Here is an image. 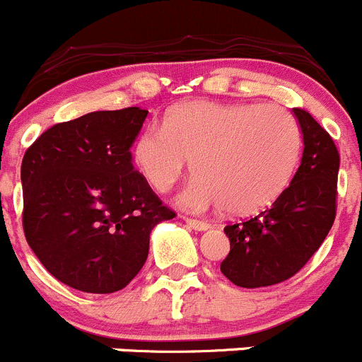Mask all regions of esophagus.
<instances>
[{
    "label": "esophagus",
    "instance_id": "esophagus-1",
    "mask_svg": "<svg viewBox=\"0 0 362 362\" xmlns=\"http://www.w3.org/2000/svg\"><path fill=\"white\" fill-rule=\"evenodd\" d=\"M185 221H186V225L188 226H192L193 230H197V232H204V230H207L209 226V223L207 221H202V219H193V218H185Z\"/></svg>",
    "mask_w": 362,
    "mask_h": 362
}]
</instances>
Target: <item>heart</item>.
Returning <instances> with one entry per match:
<instances>
[{"instance_id": "obj_1", "label": "heart", "mask_w": 362, "mask_h": 362, "mask_svg": "<svg viewBox=\"0 0 362 362\" xmlns=\"http://www.w3.org/2000/svg\"><path fill=\"white\" fill-rule=\"evenodd\" d=\"M301 130L277 104L193 100L174 107L163 127L144 130L134 162L158 192H169L193 160L197 177L180 195L192 211L247 216L272 206L298 169Z\"/></svg>"}]
</instances>
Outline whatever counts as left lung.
<instances>
[{"label": "left lung", "mask_w": 362, "mask_h": 362, "mask_svg": "<svg viewBox=\"0 0 362 362\" xmlns=\"http://www.w3.org/2000/svg\"><path fill=\"white\" fill-rule=\"evenodd\" d=\"M293 111L303 134L293 181L270 209L225 226L230 252L221 272L240 288H264L293 277L320 247L337 216V146L308 111Z\"/></svg>", "instance_id": "1"}]
</instances>
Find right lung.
I'll return each mask as SVG.
<instances>
[{"mask_svg": "<svg viewBox=\"0 0 362 362\" xmlns=\"http://www.w3.org/2000/svg\"><path fill=\"white\" fill-rule=\"evenodd\" d=\"M148 111H94L45 130L21 167L22 226L57 281L83 293L124 289L143 268L150 233L173 219L132 165Z\"/></svg>", "mask_w": 362, "mask_h": 362, "instance_id": "obj_1", "label": "right lung"}]
</instances>
